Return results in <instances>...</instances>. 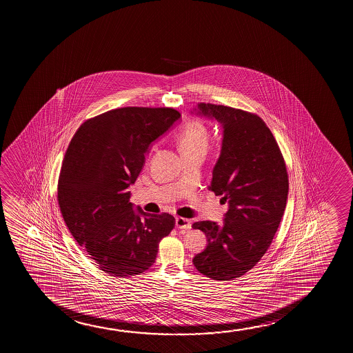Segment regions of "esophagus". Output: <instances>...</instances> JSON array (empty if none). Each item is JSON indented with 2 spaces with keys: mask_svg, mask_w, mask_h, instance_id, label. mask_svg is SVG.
I'll list each match as a JSON object with an SVG mask.
<instances>
[{
  "mask_svg": "<svg viewBox=\"0 0 353 353\" xmlns=\"http://www.w3.org/2000/svg\"><path fill=\"white\" fill-rule=\"evenodd\" d=\"M176 227L182 230H188L192 228V223L187 218L177 217L176 218Z\"/></svg>",
  "mask_w": 353,
  "mask_h": 353,
  "instance_id": "esophagus-1",
  "label": "esophagus"
}]
</instances>
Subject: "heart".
I'll list each match as a JSON object with an SVG mask.
<instances>
[{"instance_id": "1", "label": "heart", "mask_w": 353, "mask_h": 353, "mask_svg": "<svg viewBox=\"0 0 353 353\" xmlns=\"http://www.w3.org/2000/svg\"><path fill=\"white\" fill-rule=\"evenodd\" d=\"M210 143L208 128L200 121H189L177 135V145L182 154L201 152L205 153Z\"/></svg>"}]
</instances>
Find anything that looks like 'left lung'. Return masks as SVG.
<instances>
[{"label":"left lung","instance_id":"left-lung-1","mask_svg":"<svg viewBox=\"0 0 353 353\" xmlns=\"http://www.w3.org/2000/svg\"><path fill=\"white\" fill-rule=\"evenodd\" d=\"M193 112L222 125V150L208 189L228 201L222 224L194 223L208 246L193 264L212 280H234L261 261L280 225L288 196L285 160L261 117L203 102Z\"/></svg>","mask_w":353,"mask_h":353}]
</instances>
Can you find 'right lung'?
<instances>
[{
	"mask_svg": "<svg viewBox=\"0 0 353 353\" xmlns=\"http://www.w3.org/2000/svg\"><path fill=\"white\" fill-rule=\"evenodd\" d=\"M179 118L168 107L117 108L84 121L68 145L59 176L60 211L78 245L110 275L148 270L160 240L174 229L169 213L134 208L128 188L152 142Z\"/></svg>",
	"mask_w": 353,
	"mask_h": 353,
	"instance_id": "right-lung-1",
	"label": "right lung"
}]
</instances>
